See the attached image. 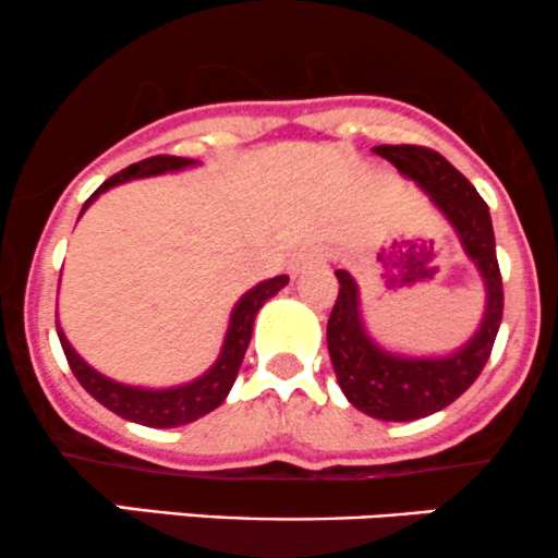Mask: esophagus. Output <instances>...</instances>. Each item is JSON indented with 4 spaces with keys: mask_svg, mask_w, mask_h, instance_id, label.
Wrapping results in <instances>:
<instances>
[{
    "mask_svg": "<svg viewBox=\"0 0 558 558\" xmlns=\"http://www.w3.org/2000/svg\"><path fill=\"white\" fill-rule=\"evenodd\" d=\"M318 263H324V253L318 247H313V250H305V253H300L295 260H292V266H290V271H292V277H298V274H303L305 268H311V266H318Z\"/></svg>",
    "mask_w": 558,
    "mask_h": 558,
    "instance_id": "obj_1",
    "label": "esophagus"
}]
</instances>
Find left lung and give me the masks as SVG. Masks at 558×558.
Here are the masks:
<instances>
[{
    "instance_id": "1",
    "label": "left lung",
    "mask_w": 558,
    "mask_h": 558,
    "mask_svg": "<svg viewBox=\"0 0 558 558\" xmlns=\"http://www.w3.org/2000/svg\"><path fill=\"white\" fill-rule=\"evenodd\" d=\"M374 153L427 192L432 205L453 227L466 258L477 266L487 295L485 316L466 345L450 355L416 359L390 353L368 337L361 318L359 284L345 268L335 271L340 292L329 313L327 345L342 392L355 409L381 422H414L446 409L480 377L504 318V281L490 210L464 173L456 171L440 153L416 144H379Z\"/></svg>"
}]
</instances>
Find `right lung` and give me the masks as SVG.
Segmentation results:
<instances>
[{
  "mask_svg": "<svg viewBox=\"0 0 558 558\" xmlns=\"http://www.w3.org/2000/svg\"><path fill=\"white\" fill-rule=\"evenodd\" d=\"M195 162L197 160L177 158V155H155V158L134 162V166L123 168L121 173H116V177L105 181V184L99 186L89 199H86L84 208H81V216H84V210L89 208L102 192H108L110 186H118L131 179L160 177V173H168V171H181V168H190L195 166ZM287 281H290V277L266 279L236 300L234 311H231V318H229L227 337H223L221 355H218V361L213 363L203 377L186 381V385L166 387V390H153V387H131L105 377V374L94 372L89 363L81 359L76 350L71 348V342H68V337L62 335L58 324L62 353H65L68 366H71V372L76 374L81 387H84L97 403H102L105 409H110L112 414L123 416L126 422L144 424V427H160V429L181 427V424H190L199 416L210 414L213 409H218V405L227 400L231 385H234L236 374H240L242 359H245V350L250 345V337H253L255 316H258V311L263 308L266 300H271L281 287H287Z\"/></svg>",
  "mask_w": 558,
  "mask_h": 558,
  "instance_id": "obj_1",
  "label": "right lung"
}]
</instances>
